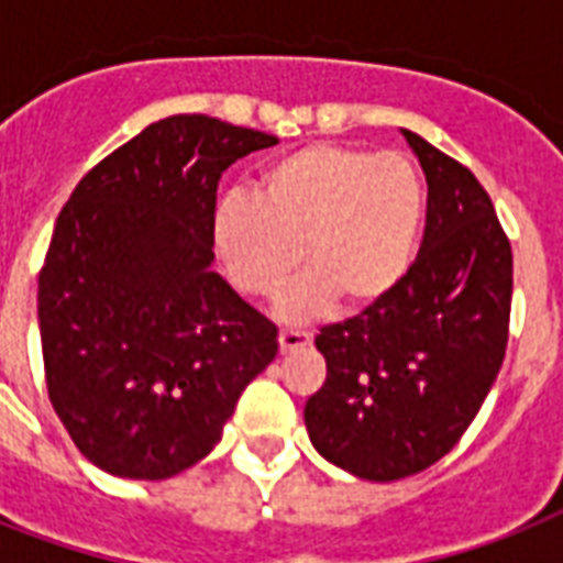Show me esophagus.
Here are the masks:
<instances>
[{
  "label": "esophagus",
  "mask_w": 563,
  "mask_h": 563,
  "mask_svg": "<svg viewBox=\"0 0 563 563\" xmlns=\"http://www.w3.org/2000/svg\"><path fill=\"white\" fill-rule=\"evenodd\" d=\"M312 342V333L309 330H298V327H286L280 330V351L289 353V351H298V347H307Z\"/></svg>",
  "instance_id": "34e87169"
}]
</instances>
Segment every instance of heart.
<instances>
[{
  "label": "heart",
  "mask_w": 563,
  "mask_h": 563,
  "mask_svg": "<svg viewBox=\"0 0 563 563\" xmlns=\"http://www.w3.org/2000/svg\"><path fill=\"white\" fill-rule=\"evenodd\" d=\"M423 224V184L409 157L342 143H312L268 163L256 195L216 207V247L236 286L272 298L312 265L283 309L307 318L342 298L368 309L406 280Z\"/></svg>",
  "instance_id": "b5f03b06"
}]
</instances>
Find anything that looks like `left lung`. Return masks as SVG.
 I'll use <instances>...</instances> for the list:
<instances>
[{
    "instance_id": "8db88e82",
    "label": "left lung",
    "mask_w": 563,
    "mask_h": 563,
    "mask_svg": "<svg viewBox=\"0 0 563 563\" xmlns=\"http://www.w3.org/2000/svg\"><path fill=\"white\" fill-rule=\"evenodd\" d=\"M427 175L418 260L391 298L316 335L327 379L307 400L327 462L371 482L427 471L459 444L508 344L515 260L476 175L402 131Z\"/></svg>"
}]
</instances>
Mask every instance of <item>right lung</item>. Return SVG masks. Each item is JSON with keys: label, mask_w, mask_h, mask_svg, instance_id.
I'll use <instances>...</instances> for the list:
<instances>
[{"label": "right lung", "mask_w": 563, "mask_h": 563, "mask_svg": "<svg viewBox=\"0 0 563 563\" xmlns=\"http://www.w3.org/2000/svg\"><path fill=\"white\" fill-rule=\"evenodd\" d=\"M277 136L203 113L154 122L92 166L40 268L48 400L92 464L169 479L221 441L277 327L212 272L221 172Z\"/></svg>", "instance_id": "right-lung-1"}]
</instances>
